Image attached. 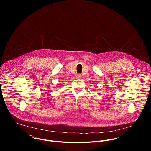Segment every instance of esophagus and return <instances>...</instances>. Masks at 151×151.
<instances>
[{"label": "esophagus", "instance_id": "esophagus-1", "mask_svg": "<svg viewBox=\"0 0 151 151\" xmlns=\"http://www.w3.org/2000/svg\"><path fill=\"white\" fill-rule=\"evenodd\" d=\"M81 77H82V75H81V74H78V75H76V79H81Z\"/></svg>", "mask_w": 151, "mask_h": 151}]
</instances>
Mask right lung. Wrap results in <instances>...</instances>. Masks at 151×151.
Segmentation results:
<instances>
[{"mask_svg":"<svg viewBox=\"0 0 151 151\" xmlns=\"http://www.w3.org/2000/svg\"><path fill=\"white\" fill-rule=\"evenodd\" d=\"M58 87H60V86H58Z\"/></svg>","mask_w":151,"mask_h":151,"instance_id":"right-lung-1","label":"right lung"}]
</instances>
